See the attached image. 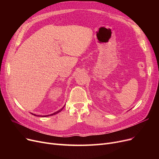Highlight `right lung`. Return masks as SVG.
<instances>
[{
    "mask_svg": "<svg viewBox=\"0 0 159 159\" xmlns=\"http://www.w3.org/2000/svg\"><path fill=\"white\" fill-rule=\"evenodd\" d=\"M65 107V105L64 106L62 107V108H61L60 110H58V111H56L55 113H52V114H50V115H35V114H33V113H32L33 115H34V116H36V117H49V116H52V115H56V114H57V113H58L59 112H60L61 111H62V109H64V107Z\"/></svg>",
    "mask_w": 159,
    "mask_h": 159,
    "instance_id": "obj_1",
    "label": "right lung"
}]
</instances>
